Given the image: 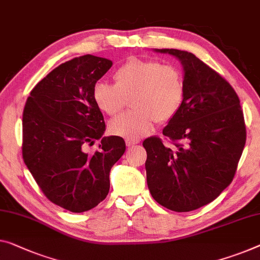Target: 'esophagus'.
Returning <instances> with one entry per match:
<instances>
[{"label": "esophagus", "instance_id": "1", "mask_svg": "<svg viewBox=\"0 0 260 260\" xmlns=\"http://www.w3.org/2000/svg\"><path fill=\"white\" fill-rule=\"evenodd\" d=\"M140 142V140H138V139H126V146L127 147H133L134 145H137V143Z\"/></svg>", "mask_w": 260, "mask_h": 260}]
</instances>
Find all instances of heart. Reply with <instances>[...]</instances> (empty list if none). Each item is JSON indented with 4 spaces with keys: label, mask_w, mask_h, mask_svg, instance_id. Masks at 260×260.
Wrapping results in <instances>:
<instances>
[{
    "label": "heart",
    "mask_w": 260,
    "mask_h": 260,
    "mask_svg": "<svg viewBox=\"0 0 260 260\" xmlns=\"http://www.w3.org/2000/svg\"><path fill=\"white\" fill-rule=\"evenodd\" d=\"M114 85L98 81L92 98L100 111L117 115L128 105L133 110L110 122L111 133L138 139L153 128L154 122L176 117L184 102V80L179 68L154 59L131 58L117 69Z\"/></svg>",
    "instance_id": "obj_1"
}]
</instances>
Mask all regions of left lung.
Masks as SVG:
<instances>
[{
  "label": "left lung",
  "instance_id": "1",
  "mask_svg": "<svg viewBox=\"0 0 260 260\" xmlns=\"http://www.w3.org/2000/svg\"><path fill=\"white\" fill-rule=\"evenodd\" d=\"M181 60L184 102L162 133L143 141L147 184L153 199L176 212L212 202L234 180L246 141L237 93L191 52L161 49Z\"/></svg>",
  "mask_w": 260,
  "mask_h": 260
}]
</instances>
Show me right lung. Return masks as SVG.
Instances as JSON below:
<instances>
[{"label": "right lung", "mask_w": 260, "mask_h": 260, "mask_svg": "<svg viewBox=\"0 0 260 260\" xmlns=\"http://www.w3.org/2000/svg\"><path fill=\"white\" fill-rule=\"evenodd\" d=\"M112 61L85 55L60 64L30 92L23 111L22 155L48 200L84 212L106 199L110 172L126 150L120 137H103L105 121L92 88ZM100 138L94 153L84 152Z\"/></svg>", "instance_id": "add662e5"}]
</instances>
